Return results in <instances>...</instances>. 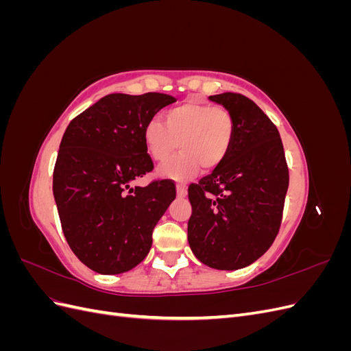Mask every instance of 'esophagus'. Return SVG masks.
I'll return each mask as SVG.
<instances>
[{
    "instance_id": "1",
    "label": "esophagus",
    "mask_w": 351,
    "mask_h": 351,
    "mask_svg": "<svg viewBox=\"0 0 351 351\" xmlns=\"http://www.w3.org/2000/svg\"><path fill=\"white\" fill-rule=\"evenodd\" d=\"M186 195H187L186 186H177V196L178 197H186Z\"/></svg>"
}]
</instances>
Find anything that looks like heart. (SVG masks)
Instances as JSON below:
<instances>
[{
  "label": "heart",
  "instance_id": "heart-1",
  "mask_svg": "<svg viewBox=\"0 0 351 351\" xmlns=\"http://www.w3.org/2000/svg\"><path fill=\"white\" fill-rule=\"evenodd\" d=\"M234 123L224 107L189 101L167 111L165 125L158 119L146 123L143 142L156 162H164L177 146L182 149L159 168V176L186 182L202 165L212 169L227 155Z\"/></svg>",
  "mask_w": 351,
  "mask_h": 351
}]
</instances>
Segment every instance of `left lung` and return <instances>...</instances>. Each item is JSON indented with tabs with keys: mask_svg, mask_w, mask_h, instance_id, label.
<instances>
[{
	"mask_svg": "<svg viewBox=\"0 0 351 351\" xmlns=\"http://www.w3.org/2000/svg\"><path fill=\"white\" fill-rule=\"evenodd\" d=\"M234 123L227 155L199 184L189 187L187 240L206 267L234 271L258 261L278 234L289 189L277 127L239 93L209 97Z\"/></svg>",
	"mask_w": 351,
	"mask_h": 351,
	"instance_id": "1",
	"label": "left lung"
}]
</instances>
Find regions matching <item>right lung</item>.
Instances as JSON below:
<instances>
[{
    "mask_svg": "<svg viewBox=\"0 0 351 351\" xmlns=\"http://www.w3.org/2000/svg\"><path fill=\"white\" fill-rule=\"evenodd\" d=\"M173 102L155 92L111 93L77 115L62 136L52 192L70 249L95 272L112 275L137 267L176 199L168 180L132 187L154 168L145 125Z\"/></svg>",
    "mask_w": 351,
    "mask_h": 351,
    "instance_id": "add662e5",
    "label": "right lung"
}]
</instances>
